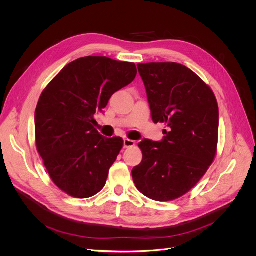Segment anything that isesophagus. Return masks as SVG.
<instances>
[{
	"mask_svg": "<svg viewBox=\"0 0 256 256\" xmlns=\"http://www.w3.org/2000/svg\"><path fill=\"white\" fill-rule=\"evenodd\" d=\"M124 148H128V147L135 146V141L130 140V139H124Z\"/></svg>",
	"mask_w": 256,
	"mask_h": 256,
	"instance_id": "1",
	"label": "esophagus"
}]
</instances>
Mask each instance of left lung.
<instances>
[{
  "label": "left lung",
  "instance_id": "8db88e82",
  "mask_svg": "<svg viewBox=\"0 0 256 256\" xmlns=\"http://www.w3.org/2000/svg\"><path fill=\"white\" fill-rule=\"evenodd\" d=\"M154 124L165 137L138 146L142 162L132 176L137 189L156 201H172L202 178L217 154L219 108L216 96L194 72L176 62L138 64Z\"/></svg>",
  "mask_w": 256,
  "mask_h": 256
}]
</instances>
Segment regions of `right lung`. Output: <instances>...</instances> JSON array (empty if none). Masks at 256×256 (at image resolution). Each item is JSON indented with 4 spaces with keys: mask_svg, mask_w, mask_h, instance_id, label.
Instances as JSON below:
<instances>
[{
    "mask_svg": "<svg viewBox=\"0 0 256 256\" xmlns=\"http://www.w3.org/2000/svg\"><path fill=\"white\" fill-rule=\"evenodd\" d=\"M137 76L135 63L88 56L67 64L44 88L35 111V141L52 182L74 198L106 184L124 140L106 138L94 114Z\"/></svg>",
    "mask_w": 256,
    "mask_h": 256,
    "instance_id": "obj_1",
    "label": "right lung"
}]
</instances>
